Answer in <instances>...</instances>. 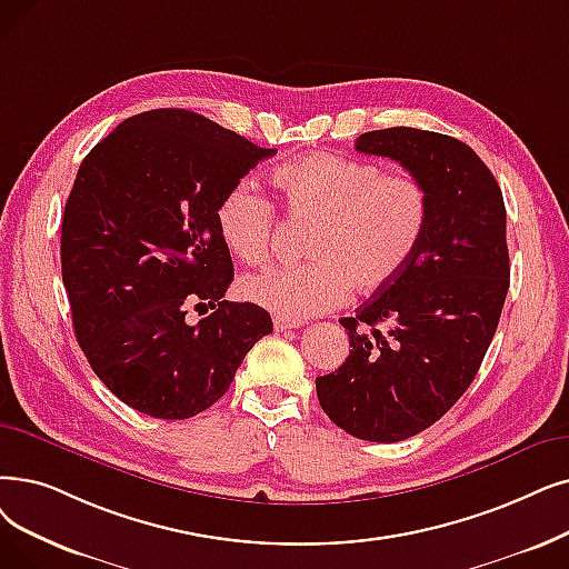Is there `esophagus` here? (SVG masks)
Returning a JSON list of instances; mask_svg holds the SVG:
<instances>
[{"label":"esophagus","mask_w":569,"mask_h":569,"mask_svg":"<svg viewBox=\"0 0 569 569\" xmlns=\"http://www.w3.org/2000/svg\"><path fill=\"white\" fill-rule=\"evenodd\" d=\"M302 320H290V318H281V316H274V330L277 332H283V330H292V328H300Z\"/></svg>","instance_id":"34e87169"}]
</instances>
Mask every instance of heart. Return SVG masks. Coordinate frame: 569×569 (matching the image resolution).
Returning <instances> with one entry per match:
<instances>
[{
	"label": "heart",
	"mask_w": 569,
	"mask_h": 569,
	"mask_svg": "<svg viewBox=\"0 0 569 569\" xmlns=\"http://www.w3.org/2000/svg\"><path fill=\"white\" fill-rule=\"evenodd\" d=\"M274 183L288 216L313 223L305 241L309 262L243 279L241 295L281 318L332 311L351 290H383L411 264L430 226L428 188L411 171L311 153L281 164ZM216 226L237 260L267 262L277 211L253 181L241 179L220 197Z\"/></svg>",
	"instance_id": "b5f03b06"
}]
</instances>
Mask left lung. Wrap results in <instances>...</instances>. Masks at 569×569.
Listing matches in <instances>:
<instances>
[{
	"label": "left lung",
	"mask_w": 569,
	"mask_h": 569,
	"mask_svg": "<svg viewBox=\"0 0 569 569\" xmlns=\"http://www.w3.org/2000/svg\"><path fill=\"white\" fill-rule=\"evenodd\" d=\"M356 151L421 179L430 226L400 279L339 320L351 351L316 392L335 426L392 443L437 423L479 372L509 290L507 211L490 169L453 137L388 128Z\"/></svg>",
	"instance_id": "8db88e82"
}]
</instances>
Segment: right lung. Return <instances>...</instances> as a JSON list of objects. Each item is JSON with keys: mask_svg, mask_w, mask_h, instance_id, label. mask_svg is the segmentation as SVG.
<instances>
[{"mask_svg": "<svg viewBox=\"0 0 569 569\" xmlns=\"http://www.w3.org/2000/svg\"><path fill=\"white\" fill-rule=\"evenodd\" d=\"M274 148L186 109L122 120L79 167L60 260L73 332L92 372L128 407L164 421L209 409L253 343L274 330L228 302L232 258L216 207ZM192 306L214 311L190 327Z\"/></svg>", "mask_w": 569, "mask_h": 569, "instance_id": "1", "label": "right lung"}]
</instances>
